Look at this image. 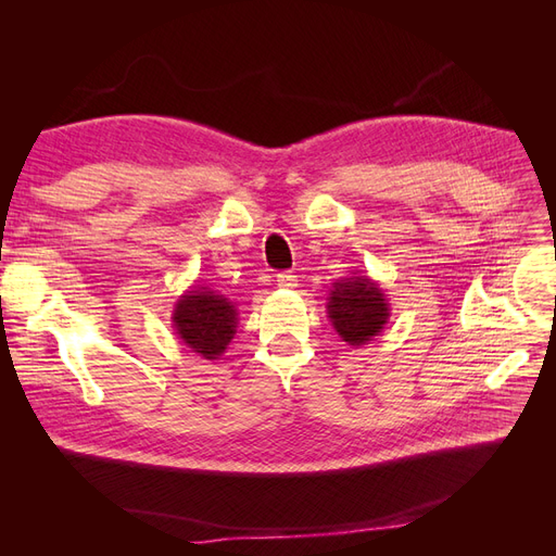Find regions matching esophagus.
<instances>
[{
	"mask_svg": "<svg viewBox=\"0 0 556 556\" xmlns=\"http://www.w3.org/2000/svg\"><path fill=\"white\" fill-rule=\"evenodd\" d=\"M276 282H278V288H294L296 276L292 271H282L276 276Z\"/></svg>",
	"mask_w": 556,
	"mask_h": 556,
	"instance_id": "obj_1",
	"label": "esophagus"
}]
</instances>
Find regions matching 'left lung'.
<instances>
[{"mask_svg": "<svg viewBox=\"0 0 556 556\" xmlns=\"http://www.w3.org/2000/svg\"><path fill=\"white\" fill-rule=\"evenodd\" d=\"M329 323L341 339L362 348L371 343L390 319V301L376 280L368 276H348L333 282L327 296Z\"/></svg>", "mask_w": 556, "mask_h": 556, "instance_id": "obj_1", "label": "left lung"}]
</instances>
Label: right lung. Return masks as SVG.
I'll return each mask as SVG.
<instances>
[{
	"mask_svg": "<svg viewBox=\"0 0 556 556\" xmlns=\"http://www.w3.org/2000/svg\"><path fill=\"white\" fill-rule=\"evenodd\" d=\"M172 325L178 339L201 359H220L239 325V311L223 292L211 288H190L178 296Z\"/></svg>",
	"mask_w": 556,
	"mask_h": 556,
	"instance_id": "obj_1",
	"label": "right lung"
}]
</instances>
